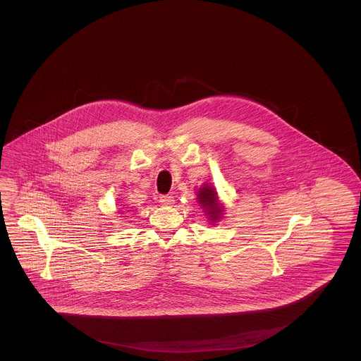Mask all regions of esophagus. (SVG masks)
<instances>
[{
	"label": "esophagus",
	"mask_w": 361,
	"mask_h": 361,
	"mask_svg": "<svg viewBox=\"0 0 361 361\" xmlns=\"http://www.w3.org/2000/svg\"><path fill=\"white\" fill-rule=\"evenodd\" d=\"M159 203L162 206H172L173 203H174V197L171 196V195H162V196H159Z\"/></svg>",
	"instance_id": "34e87169"
}]
</instances>
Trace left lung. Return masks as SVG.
Segmentation results:
<instances>
[{
    "label": "left lung",
    "instance_id": "8db88e82",
    "mask_svg": "<svg viewBox=\"0 0 361 361\" xmlns=\"http://www.w3.org/2000/svg\"><path fill=\"white\" fill-rule=\"evenodd\" d=\"M197 203L204 209L208 219L211 224H215L221 219L222 212H224V207L219 204L218 200V193L211 185H203L197 192Z\"/></svg>",
    "mask_w": 361,
    "mask_h": 361
}]
</instances>
